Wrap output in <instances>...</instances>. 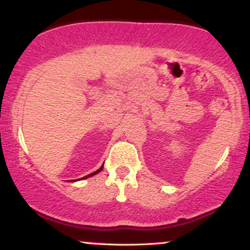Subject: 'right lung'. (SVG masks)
Wrapping results in <instances>:
<instances>
[{"label":"right lung","instance_id":"1","mask_svg":"<svg viewBox=\"0 0 250 250\" xmlns=\"http://www.w3.org/2000/svg\"><path fill=\"white\" fill-rule=\"evenodd\" d=\"M103 169V166L100 169H97L96 171H94V173H91V174H89V175H87V176H84V177H82V179H87V177H90V176H93V175H95V174H97V173H100V171H101ZM71 181H76V180H71Z\"/></svg>","mask_w":250,"mask_h":250}]
</instances>
